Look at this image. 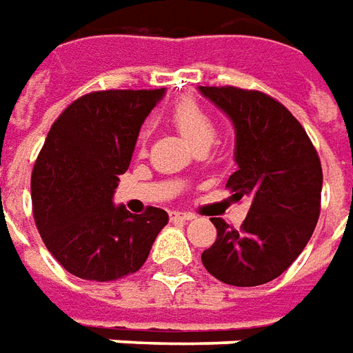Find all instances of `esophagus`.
I'll use <instances>...</instances> for the list:
<instances>
[{"instance_id":"34e87169","label":"esophagus","mask_w":353,"mask_h":353,"mask_svg":"<svg viewBox=\"0 0 353 353\" xmlns=\"http://www.w3.org/2000/svg\"><path fill=\"white\" fill-rule=\"evenodd\" d=\"M169 217H171V221H190V219H194V215L192 213H184V211H171L169 213Z\"/></svg>"}]
</instances>
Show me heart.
<instances>
[{"instance_id": "obj_1", "label": "heart", "mask_w": 353, "mask_h": 353, "mask_svg": "<svg viewBox=\"0 0 353 353\" xmlns=\"http://www.w3.org/2000/svg\"><path fill=\"white\" fill-rule=\"evenodd\" d=\"M169 121L192 148H200V145L209 148L215 140L213 117L209 115L208 109L196 99L184 98L176 101L169 111ZM148 134H150L148 128H142V132L138 136V142L144 144L148 140Z\"/></svg>"}]
</instances>
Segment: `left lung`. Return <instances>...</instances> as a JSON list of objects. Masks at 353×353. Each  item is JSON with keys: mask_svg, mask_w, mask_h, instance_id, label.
I'll list each match as a JSON object with an SVG mask.
<instances>
[{"mask_svg": "<svg viewBox=\"0 0 353 353\" xmlns=\"http://www.w3.org/2000/svg\"><path fill=\"white\" fill-rule=\"evenodd\" d=\"M234 125V171L227 188L250 198L242 227L213 217L217 240L201 263L221 283L259 286L290 267L307 246L321 211L323 169L298 119L271 96L234 86H200Z\"/></svg>", "mask_w": 353, "mask_h": 353, "instance_id": "1", "label": "left lung"}]
</instances>
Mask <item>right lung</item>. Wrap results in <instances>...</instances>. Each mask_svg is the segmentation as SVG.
<instances>
[{
	"label": "right lung",
	"mask_w": 353,
	"mask_h": 353,
	"mask_svg": "<svg viewBox=\"0 0 353 353\" xmlns=\"http://www.w3.org/2000/svg\"><path fill=\"white\" fill-rule=\"evenodd\" d=\"M165 90H101L72 101L51 125L32 171L34 221L70 274L107 283L136 273L169 215L113 205L142 123Z\"/></svg>",
	"instance_id": "obj_1"
}]
</instances>
